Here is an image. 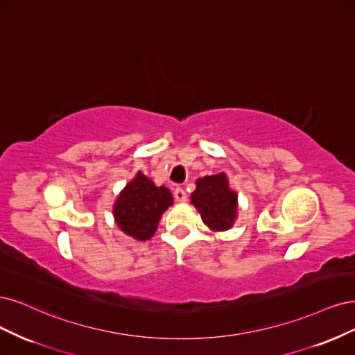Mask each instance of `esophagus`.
<instances>
[{"mask_svg":"<svg viewBox=\"0 0 355 355\" xmlns=\"http://www.w3.org/2000/svg\"><path fill=\"white\" fill-rule=\"evenodd\" d=\"M174 196H175V199L178 202H186L187 200V193H186V190L182 189V187H177L174 190Z\"/></svg>","mask_w":355,"mask_h":355,"instance_id":"obj_1","label":"esophagus"}]
</instances>
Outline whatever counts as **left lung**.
Here are the masks:
<instances>
[{"label": "left lung", "mask_w": 355, "mask_h": 355, "mask_svg": "<svg viewBox=\"0 0 355 355\" xmlns=\"http://www.w3.org/2000/svg\"><path fill=\"white\" fill-rule=\"evenodd\" d=\"M190 200L211 230L225 232L237 218V193L228 186L224 173L199 178Z\"/></svg>", "instance_id": "1"}]
</instances>
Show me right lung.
Returning <instances> with one entry per match:
<instances>
[{
	"label": "right lung",
	"instance_id": "1",
	"mask_svg": "<svg viewBox=\"0 0 355 355\" xmlns=\"http://www.w3.org/2000/svg\"><path fill=\"white\" fill-rule=\"evenodd\" d=\"M173 203L174 198L166 187H157L150 178L137 173L113 205V216L125 234L148 240L155 234L162 214Z\"/></svg>",
	"mask_w": 355,
	"mask_h": 355
}]
</instances>
